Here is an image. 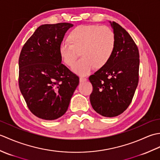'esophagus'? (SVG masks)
<instances>
[{
    "mask_svg": "<svg viewBox=\"0 0 160 160\" xmlns=\"http://www.w3.org/2000/svg\"><path fill=\"white\" fill-rule=\"evenodd\" d=\"M87 78H83V77H80V82H85L87 81Z\"/></svg>",
    "mask_w": 160,
    "mask_h": 160,
    "instance_id": "esophagus-1",
    "label": "esophagus"
}]
</instances>
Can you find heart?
Instances as JSON below:
<instances>
[{
  "label": "heart",
  "instance_id": "obj_1",
  "mask_svg": "<svg viewBox=\"0 0 160 160\" xmlns=\"http://www.w3.org/2000/svg\"><path fill=\"white\" fill-rule=\"evenodd\" d=\"M69 40H62L59 53L63 62L72 66L79 52L82 58L75 63L73 71L81 76L89 74L93 68L105 65L113 55L115 36L112 29L98 25H80L71 31Z\"/></svg>",
  "mask_w": 160,
  "mask_h": 160
}]
</instances>
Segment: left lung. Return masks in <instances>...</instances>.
Returning a JSON list of instances; mask_svg holds the SVG:
<instances>
[{
    "instance_id": "left-lung-1",
    "label": "left lung",
    "mask_w": 160,
    "mask_h": 160,
    "mask_svg": "<svg viewBox=\"0 0 160 160\" xmlns=\"http://www.w3.org/2000/svg\"><path fill=\"white\" fill-rule=\"evenodd\" d=\"M115 47L108 62L89 76L93 86L90 102L93 109L104 117H115L127 109L139 81L140 54L138 46L126 30L110 22Z\"/></svg>"
}]
</instances>
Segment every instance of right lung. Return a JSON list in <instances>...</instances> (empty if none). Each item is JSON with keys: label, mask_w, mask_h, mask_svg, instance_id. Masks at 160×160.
<instances>
[{"label": "right lung", "mask_w": 160, "mask_h": 160, "mask_svg": "<svg viewBox=\"0 0 160 160\" xmlns=\"http://www.w3.org/2000/svg\"><path fill=\"white\" fill-rule=\"evenodd\" d=\"M73 25L38 27L20 53L18 84L29 109L36 117L53 120L66 113L79 78L64 66L59 46Z\"/></svg>", "instance_id": "right-lung-1"}]
</instances>
